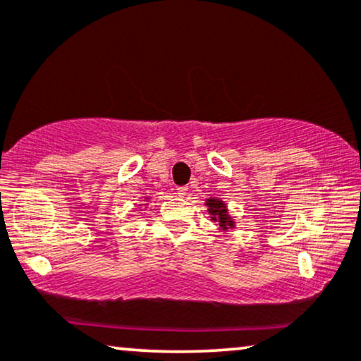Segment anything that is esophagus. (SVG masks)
<instances>
[{
    "label": "esophagus",
    "instance_id": "1",
    "mask_svg": "<svg viewBox=\"0 0 361 361\" xmlns=\"http://www.w3.org/2000/svg\"><path fill=\"white\" fill-rule=\"evenodd\" d=\"M177 194L184 197V195L187 194V187H177Z\"/></svg>",
    "mask_w": 361,
    "mask_h": 361
}]
</instances>
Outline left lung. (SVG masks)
Returning a JSON list of instances; mask_svg holds the SVG:
<instances>
[{
  "mask_svg": "<svg viewBox=\"0 0 361 361\" xmlns=\"http://www.w3.org/2000/svg\"><path fill=\"white\" fill-rule=\"evenodd\" d=\"M205 204H207L209 214L212 215V221H214V222L221 224L222 228L233 227V221L227 215L226 204H224L222 200H219V199H209Z\"/></svg>",
  "mask_w": 361,
  "mask_h": 361,
  "instance_id": "left-lung-1",
  "label": "left lung"
}]
</instances>
